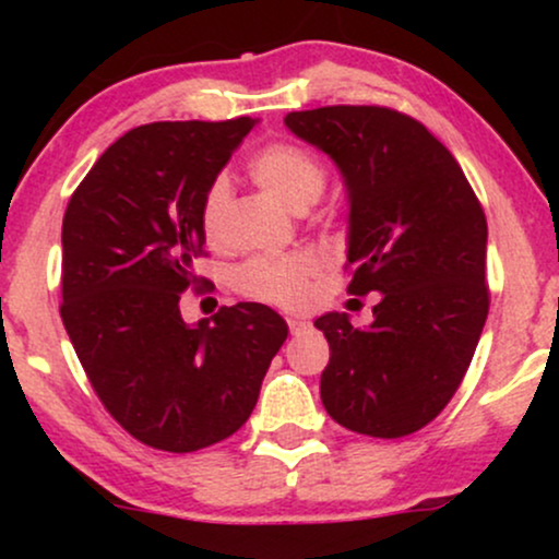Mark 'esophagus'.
<instances>
[{"instance_id": "1", "label": "esophagus", "mask_w": 559, "mask_h": 559, "mask_svg": "<svg viewBox=\"0 0 559 559\" xmlns=\"http://www.w3.org/2000/svg\"><path fill=\"white\" fill-rule=\"evenodd\" d=\"M286 323H288V331H292V333H299V331H305L307 325H310V323H307L305 318H299V316H294V318H286Z\"/></svg>"}]
</instances>
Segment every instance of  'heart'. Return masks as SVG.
<instances>
[{"label": "heart", "mask_w": 559, "mask_h": 559, "mask_svg": "<svg viewBox=\"0 0 559 559\" xmlns=\"http://www.w3.org/2000/svg\"><path fill=\"white\" fill-rule=\"evenodd\" d=\"M249 173L262 189L294 210H307L325 191L323 163L307 146L294 141H273L262 146L249 159ZM230 202V183L226 176H217L204 191L199 204V226L207 241H221L226 213ZM318 271V262L310 254H284V258H252L234 271V288L243 297L265 301V305L294 307L305 305L310 294V281Z\"/></svg>", "instance_id": "heart-1"}]
</instances>
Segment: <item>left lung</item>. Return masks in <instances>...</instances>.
Returning a JSON list of instances; mask_svg holds the SVG:
<instances>
[{
  "mask_svg": "<svg viewBox=\"0 0 559 559\" xmlns=\"http://www.w3.org/2000/svg\"><path fill=\"white\" fill-rule=\"evenodd\" d=\"M284 123L344 178L346 292L381 294L368 329L346 312L316 320L331 346L325 413L378 439L420 431L463 383L489 316L484 207L452 152L409 115L333 105Z\"/></svg>",
  "mask_w": 559,
  "mask_h": 559,
  "instance_id": "left-lung-1",
  "label": "left lung"
}]
</instances>
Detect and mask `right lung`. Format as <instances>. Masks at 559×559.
Returning <instances> with one entry per match:
<instances>
[{
    "label": "right lung",
    "instance_id": "1",
    "mask_svg": "<svg viewBox=\"0 0 559 559\" xmlns=\"http://www.w3.org/2000/svg\"><path fill=\"white\" fill-rule=\"evenodd\" d=\"M258 120L139 126L86 173L62 217L60 316L107 413L141 444L197 452L236 433L288 325L258 301L183 323L204 254L199 204Z\"/></svg>",
    "mask_w": 559,
    "mask_h": 559
}]
</instances>
